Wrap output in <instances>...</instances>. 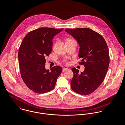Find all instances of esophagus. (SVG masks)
Masks as SVG:
<instances>
[{
    "mask_svg": "<svg viewBox=\"0 0 125 125\" xmlns=\"http://www.w3.org/2000/svg\"><path fill=\"white\" fill-rule=\"evenodd\" d=\"M68 70V69L67 68H63L62 69V71L64 72V71H66V70Z\"/></svg>",
    "mask_w": 125,
    "mask_h": 125,
    "instance_id": "esophagus-1",
    "label": "esophagus"
}]
</instances>
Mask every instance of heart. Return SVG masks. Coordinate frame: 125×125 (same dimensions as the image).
<instances>
[{
    "label": "heart",
    "instance_id": "1",
    "mask_svg": "<svg viewBox=\"0 0 125 125\" xmlns=\"http://www.w3.org/2000/svg\"><path fill=\"white\" fill-rule=\"evenodd\" d=\"M73 40V39H70V38H68V39H67V40H66V41H70V40Z\"/></svg>",
    "mask_w": 125,
    "mask_h": 125
}]
</instances>
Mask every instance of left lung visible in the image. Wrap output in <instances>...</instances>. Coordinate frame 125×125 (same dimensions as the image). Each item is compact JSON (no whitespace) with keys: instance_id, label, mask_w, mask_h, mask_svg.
<instances>
[{"instance_id":"left-lung-1","label":"left lung","mask_w":125,"mask_h":125,"mask_svg":"<svg viewBox=\"0 0 125 125\" xmlns=\"http://www.w3.org/2000/svg\"><path fill=\"white\" fill-rule=\"evenodd\" d=\"M65 31L79 44V57L82 59L79 64L85 67L81 74L79 70L72 69L71 89L82 95L89 94L99 87L107 72L110 63L108 45L102 35L90 29H65Z\"/></svg>"}]
</instances>
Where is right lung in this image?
Instances as JSON below:
<instances>
[{
  "label": "right lung",
  "instance_id": "obj_1",
  "mask_svg": "<svg viewBox=\"0 0 125 125\" xmlns=\"http://www.w3.org/2000/svg\"><path fill=\"white\" fill-rule=\"evenodd\" d=\"M63 29L40 28L29 32L24 37L18 51L21 78L27 86L37 94L54 89L62 68L54 66L51 71L45 68L46 56L52 51V39Z\"/></svg>",
  "mask_w": 125,
  "mask_h": 125
}]
</instances>
